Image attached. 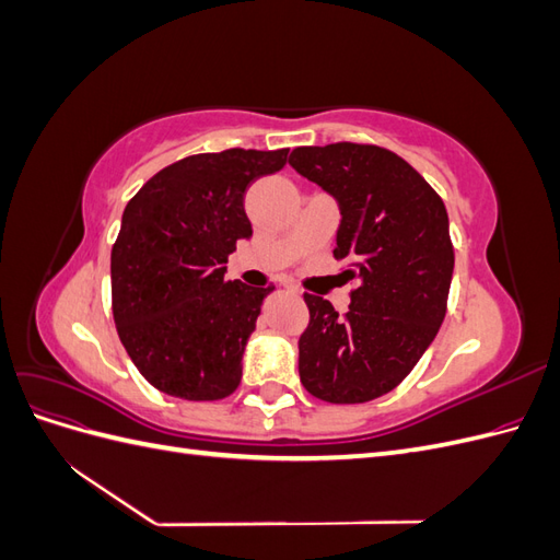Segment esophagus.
<instances>
[{
	"mask_svg": "<svg viewBox=\"0 0 560 560\" xmlns=\"http://www.w3.org/2000/svg\"><path fill=\"white\" fill-rule=\"evenodd\" d=\"M284 290L292 292V294H299V290H296V287H294L292 282H284Z\"/></svg>",
	"mask_w": 560,
	"mask_h": 560,
	"instance_id": "obj_1",
	"label": "esophagus"
}]
</instances>
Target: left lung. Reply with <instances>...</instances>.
<instances>
[{"label": "left lung", "mask_w": 560, "mask_h": 560, "mask_svg": "<svg viewBox=\"0 0 560 560\" xmlns=\"http://www.w3.org/2000/svg\"><path fill=\"white\" fill-rule=\"evenodd\" d=\"M290 165L341 212L334 257L358 280L350 308L306 294L299 376L317 399L362 404L397 387L446 315L453 245L444 200L397 154L374 144L296 147Z\"/></svg>", "instance_id": "obj_1"}]
</instances>
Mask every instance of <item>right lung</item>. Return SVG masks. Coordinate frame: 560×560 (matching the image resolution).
Wrapping results in <instances>:
<instances>
[{"label":"right lung","mask_w":560,"mask_h":560,"mask_svg":"<svg viewBox=\"0 0 560 560\" xmlns=\"http://www.w3.org/2000/svg\"><path fill=\"white\" fill-rule=\"evenodd\" d=\"M287 151L182 159L126 206L112 247V311L128 358L161 393L212 401L241 385L247 338L276 287L226 280V261L252 238L247 189L282 171Z\"/></svg>","instance_id":"right-lung-1"}]
</instances>
